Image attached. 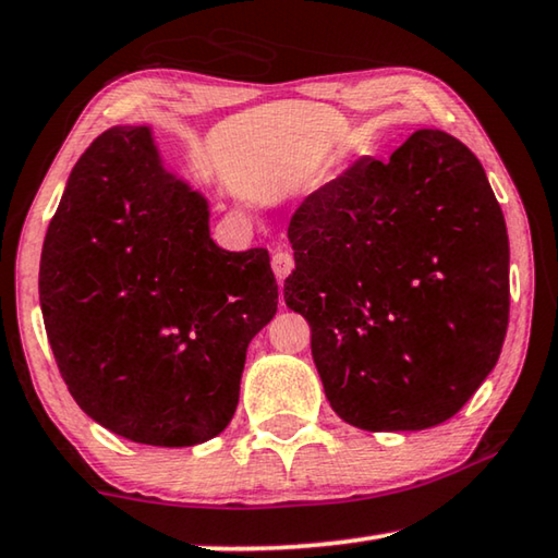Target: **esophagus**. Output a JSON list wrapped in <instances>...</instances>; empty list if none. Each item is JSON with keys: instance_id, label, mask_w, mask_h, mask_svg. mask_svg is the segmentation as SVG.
<instances>
[{"instance_id": "1", "label": "esophagus", "mask_w": 558, "mask_h": 558, "mask_svg": "<svg viewBox=\"0 0 558 558\" xmlns=\"http://www.w3.org/2000/svg\"><path fill=\"white\" fill-rule=\"evenodd\" d=\"M270 266H272V272H276L278 280H286V278L290 276L292 266H295V260H292V253H290V251L278 248L276 253H272Z\"/></svg>"}]
</instances>
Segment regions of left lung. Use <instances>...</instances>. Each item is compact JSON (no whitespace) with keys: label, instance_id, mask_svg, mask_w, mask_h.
Here are the masks:
<instances>
[{"label":"left lung","instance_id":"8db88e82","mask_svg":"<svg viewBox=\"0 0 558 558\" xmlns=\"http://www.w3.org/2000/svg\"><path fill=\"white\" fill-rule=\"evenodd\" d=\"M286 302L313 329L339 418L423 430L495 369L509 317V239L480 159L442 130L359 159L310 194L288 229Z\"/></svg>","mask_w":558,"mask_h":558}]
</instances>
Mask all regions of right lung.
<instances>
[{
    "label": "right lung",
    "instance_id": "add662e5",
    "mask_svg": "<svg viewBox=\"0 0 558 558\" xmlns=\"http://www.w3.org/2000/svg\"><path fill=\"white\" fill-rule=\"evenodd\" d=\"M209 199L149 125H118L71 169L39 300L75 403L132 442L189 448L229 426L245 352L278 313L266 248L223 251Z\"/></svg>",
    "mask_w": 558,
    "mask_h": 558
}]
</instances>
